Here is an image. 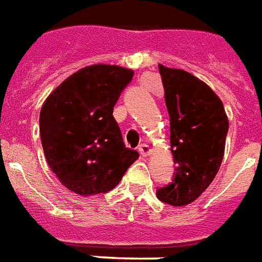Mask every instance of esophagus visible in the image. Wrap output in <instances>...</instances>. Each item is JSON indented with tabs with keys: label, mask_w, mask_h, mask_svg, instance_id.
<instances>
[{
	"label": "esophagus",
	"mask_w": 262,
	"mask_h": 262,
	"mask_svg": "<svg viewBox=\"0 0 262 262\" xmlns=\"http://www.w3.org/2000/svg\"><path fill=\"white\" fill-rule=\"evenodd\" d=\"M150 152H151V148H150L148 144L143 143L139 146V154H141L142 157H148L150 156Z\"/></svg>",
	"instance_id": "obj_1"
}]
</instances>
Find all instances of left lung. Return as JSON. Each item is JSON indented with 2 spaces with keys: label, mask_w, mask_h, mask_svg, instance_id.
Listing matches in <instances>:
<instances>
[{
  "label": "left lung",
  "mask_w": 262,
  "mask_h": 262,
  "mask_svg": "<svg viewBox=\"0 0 262 262\" xmlns=\"http://www.w3.org/2000/svg\"><path fill=\"white\" fill-rule=\"evenodd\" d=\"M170 116L174 179L157 190L161 202L183 207L210 187L225 156L229 119L223 102L206 82L180 69L158 64Z\"/></svg>",
  "instance_id": "1"
}]
</instances>
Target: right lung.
Masks as SVG:
<instances>
[{"mask_svg":"<svg viewBox=\"0 0 262 262\" xmlns=\"http://www.w3.org/2000/svg\"><path fill=\"white\" fill-rule=\"evenodd\" d=\"M131 69L93 64L52 91L41 106L39 128L46 160L64 187L81 196L114 189L138 151L125 147L114 118Z\"/></svg>","mask_w":262,"mask_h":262,"instance_id":"1","label":"right lung"}]
</instances>
